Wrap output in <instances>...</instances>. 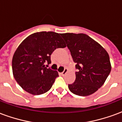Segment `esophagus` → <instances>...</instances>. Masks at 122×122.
I'll return each instance as SVG.
<instances>
[{
  "mask_svg": "<svg viewBox=\"0 0 122 122\" xmlns=\"http://www.w3.org/2000/svg\"><path fill=\"white\" fill-rule=\"evenodd\" d=\"M67 72H68V69H65L64 71L63 72H61V74H62V75H63V76H64V75H65V74H66Z\"/></svg>",
  "mask_w": 122,
  "mask_h": 122,
  "instance_id": "esophagus-1",
  "label": "esophagus"
}]
</instances>
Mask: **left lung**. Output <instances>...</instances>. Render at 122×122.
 I'll return each instance as SVG.
<instances>
[{
  "instance_id": "8db88e82",
  "label": "left lung",
  "mask_w": 122,
  "mask_h": 122,
  "mask_svg": "<svg viewBox=\"0 0 122 122\" xmlns=\"http://www.w3.org/2000/svg\"><path fill=\"white\" fill-rule=\"evenodd\" d=\"M72 57L76 63L75 82L69 85V90L79 96H87L104 84L111 71L107 51L86 34L63 33Z\"/></svg>"
}]
</instances>
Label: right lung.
<instances>
[{"label": "right lung", "instance_id": "1", "mask_svg": "<svg viewBox=\"0 0 122 122\" xmlns=\"http://www.w3.org/2000/svg\"><path fill=\"white\" fill-rule=\"evenodd\" d=\"M61 34L52 31L33 33L20 44L12 58V72L15 80L23 90L38 95L50 90L59 74L46 68L50 56L56 48H65Z\"/></svg>", "mask_w": 122, "mask_h": 122}]
</instances>
